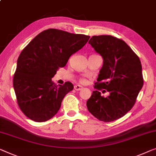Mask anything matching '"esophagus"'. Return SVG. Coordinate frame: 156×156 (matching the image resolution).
Returning a JSON list of instances; mask_svg holds the SVG:
<instances>
[{"instance_id": "esophagus-1", "label": "esophagus", "mask_w": 156, "mask_h": 156, "mask_svg": "<svg viewBox=\"0 0 156 156\" xmlns=\"http://www.w3.org/2000/svg\"><path fill=\"white\" fill-rule=\"evenodd\" d=\"M74 89L76 90V91H80V90L82 89L83 87L80 85H75V86H74Z\"/></svg>"}]
</instances>
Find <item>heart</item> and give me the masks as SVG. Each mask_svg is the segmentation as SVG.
Here are the masks:
<instances>
[{
    "label": "heart",
    "instance_id": "b5f03b06",
    "mask_svg": "<svg viewBox=\"0 0 156 156\" xmlns=\"http://www.w3.org/2000/svg\"><path fill=\"white\" fill-rule=\"evenodd\" d=\"M80 82L81 83H83V84H85V83H87V79H84V78H82L80 79Z\"/></svg>",
    "mask_w": 156,
    "mask_h": 156
}]
</instances>
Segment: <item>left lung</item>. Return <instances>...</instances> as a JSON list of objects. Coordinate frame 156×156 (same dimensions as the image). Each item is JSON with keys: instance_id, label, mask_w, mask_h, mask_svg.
<instances>
[{"instance_id": "1", "label": "left lung", "mask_w": 156, "mask_h": 156, "mask_svg": "<svg viewBox=\"0 0 156 156\" xmlns=\"http://www.w3.org/2000/svg\"><path fill=\"white\" fill-rule=\"evenodd\" d=\"M89 44L103 58V65L87 101L88 110L99 120L121 118L133 108L144 85L139 58L123 40L110 35L93 36ZM109 94L107 97L100 91Z\"/></svg>"}]
</instances>
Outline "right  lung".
Returning <instances> with one entry per match:
<instances>
[{"instance_id": "right-lung-1", "label": "right lung", "mask_w": 156, "mask_h": 156, "mask_svg": "<svg viewBox=\"0 0 156 156\" xmlns=\"http://www.w3.org/2000/svg\"><path fill=\"white\" fill-rule=\"evenodd\" d=\"M89 38L48 29L39 34L22 50L17 59L13 87L20 110L29 119L46 122L58 112L65 96L74 86L69 82L56 85L52 78Z\"/></svg>"}]
</instances>
